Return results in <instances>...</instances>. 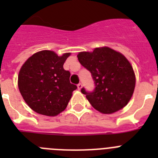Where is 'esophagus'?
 <instances>
[{"label":"esophagus","mask_w":158,"mask_h":158,"mask_svg":"<svg viewBox=\"0 0 158 158\" xmlns=\"http://www.w3.org/2000/svg\"><path fill=\"white\" fill-rule=\"evenodd\" d=\"M81 88H82V84L81 83L78 84V85H77V89H79V90H80V89H81Z\"/></svg>","instance_id":"34e87169"}]
</instances>
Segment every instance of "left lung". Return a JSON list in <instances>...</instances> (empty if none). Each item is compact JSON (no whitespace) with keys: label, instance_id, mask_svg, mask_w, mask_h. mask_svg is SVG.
I'll return each mask as SVG.
<instances>
[{"label":"left lung","instance_id":"1","mask_svg":"<svg viewBox=\"0 0 158 158\" xmlns=\"http://www.w3.org/2000/svg\"><path fill=\"white\" fill-rule=\"evenodd\" d=\"M80 63L91 73L93 91H81L95 109L111 114L127 104L135 87V75L131 63L120 53L108 47L96 48L93 52H81Z\"/></svg>","mask_w":158,"mask_h":158}]
</instances>
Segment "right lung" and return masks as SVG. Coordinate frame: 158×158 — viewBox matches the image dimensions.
Masks as SVG:
<instances>
[{"label":"right lung","mask_w":158,"mask_h":158,"mask_svg":"<svg viewBox=\"0 0 158 158\" xmlns=\"http://www.w3.org/2000/svg\"><path fill=\"white\" fill-rule=\"evenodd\" d=\"M69 53L58 56L54 51L35 53L19 70L18 86L23 100L35 112L54 116L66 108L77 85L63 65Z\"/></svg>","instance_id":"obj_1"}]
</instances>
